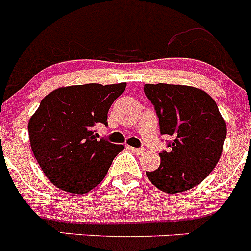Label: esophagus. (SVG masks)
I'll return each instance as SVG.
<instances>
[{
	"instance_id": "1",
	"label": "esophagus",
	"mask_w": 251,
	"mask_h": 251,
	"mask_svg": "<svg viewBox=\"0 0 251 251\" xmlns=\"http://www.w3.org/2000/svg\"><path fill=\"white\" fill-rule=\"evenodd\" d=\"M133 153H136V154H142V153H145L146 150L145 148H136V147H130Z\"/></svg>"
}]
</instances>
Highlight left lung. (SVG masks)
<instances>
[{
    "label": "left lung",
    "instance_id": "8db88e82",
    "mask_svg": "<svg viewBox=\"0 0 251 251\" xmlns=\"http://www.w3.org/2000/svg\"><path fill=\"white\" fill-rule=\"evenodd\" d=\"M145 94L158 117L161 134L172 137L159 153L161 165L146 172L158 190H191L211 174L221 157L226 124L214 99L186 85L146 84Z\"/></svg>",
    "mask_w": 251,
    "mask_h": 251
}]
</instances>
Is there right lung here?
Returning a JSON list of instances; mask_svg holds the SVG:
<instances>
[{
  "label": "right lung",
  "mask_w": 251,
  "mask_h": 251,
  "mask_svg": "<svg viewBox=\"0 0 251 251\" xmlns=\"http://www.w3.org/2000/svg\"><path fill=\"white\" fill-rule=\"evenodd\" d=\"M127 84H85L51 92L28 122L31 150L45 176L70 194H86L108 174L123 150L97 139L95 128L108 126V112Z\"/></svg>",
  "instance_id": "obj_1"
}]
</instances>
